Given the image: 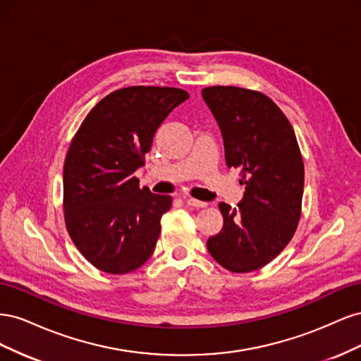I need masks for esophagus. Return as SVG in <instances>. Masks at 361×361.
<instances>
[{"instance_id":"obj_1","label":"esophagus","mask_w":361,"mask_h":361,"mask_svg":"<svg viewBox=\"0 0 361 361\" xmlns=\"http://www.w3.org/2000/svg\"><path fill=\"white\" fill-rule=\"evenodd\" d=\"M185 202H187V204H188V206H192V207H204V206H206V203H204V202L195 200V199H187Z\"/></svg>"}]
</instances>
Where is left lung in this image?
Segmentation results:
<instances>
[{
  "label": "left lung",
  "instance_id": "obj_1",
  "mask_svg": "<svg viewBox=\"0 0 361 361\" xmlns=\"http://www.w3.org/2000/svg\"><path fill=\"white\" fill-rule=\"evenodd\" d=\"M224 141L227 167L245 185L236 207L220 203L223 228L207 239L211 256L232 272H250L277 257L297 231L304 164L293 128L268 96L241 87H206Z\"/></svg>",
  "mask_w": 361,
  "mask_h": 361
}]
</instances>
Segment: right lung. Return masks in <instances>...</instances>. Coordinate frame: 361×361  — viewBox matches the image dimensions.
<instances>
[{"mask_svg": "<svg viewBox=\"0 0 361 361\" xmlns=\"http://www.w3.org/2000/svg\"><path fill=\"white\" fill-rule=\"evenodd\" d=\"M190 94L174 87H126L94 105L68 150L63 169L64 221L93 267L126 274L152 256L170 195L141 190L157 129Z\"/></svg>", "mask_w": 361, "mask_h": 361, "instance_id": "1", "label": "right lung"}]
</instances>
